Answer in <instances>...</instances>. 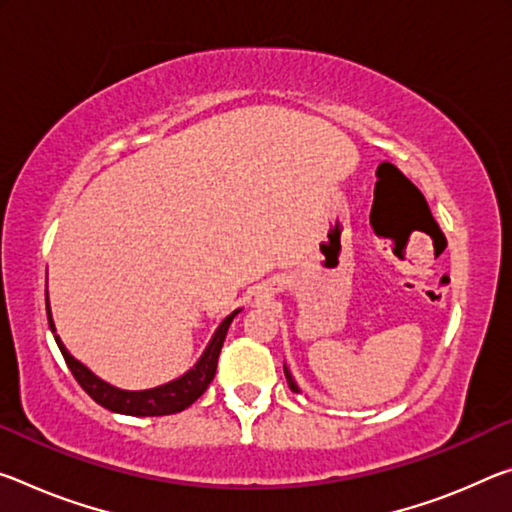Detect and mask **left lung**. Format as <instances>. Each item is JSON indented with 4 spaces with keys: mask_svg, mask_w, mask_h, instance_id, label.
<instances>
[{
    "mask_svg": "<svg viewBox=\"0 0 512 512\" xmlns=\"http://www.w3.org/2000/svg\"><path fill=\"white\" fill-rule=\"evenodd\" d=\"M285 378H287V383H289V387H291V392H303V389L298 387V383L294 380V376H291V371H289V367H287V362H285Z\"/></svg>",
    "mask_w": 512,
    "mask_h": 512,
    "instance_id": "obj_1",
    "label": "left lung"
}]
</instances>
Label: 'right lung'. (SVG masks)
Instances as JSON below:
<instances>
[{"instance_id": "obj_1", "label": "right lung", "mask_w": 512, "mask_h": 512, "mask_svg": "<svg viewBox=\"0 0 512 512\" xmlns=\"http://www.w3.org/2000/svg\"><path fill=\"white\" fill-rule=\"evenodd\" d=\"M45 303H47V321H50V330L56 339V346H59L63 358H66L68 369L72 371V376L77 378V383L84 387V392L91 396L95 403H100L102 408L118 412V415H129V417L175 415V412H182L184 408H189L193 401L200 399L202 392H205L216 376L218 355H221L227 328H230L234 316L241 312V310H234L232 314H227L221 323H218V328L214 330V335L205 346V351H202L196 364H193L191 369H186L182 376H177L164 385H157L150 389H123L107 383V380H102L100 376H95L84 362H79L75 355L68 351L66 344L61 342V337L56 335L47 289H45Z\"/></svg>"}]
</instances>
